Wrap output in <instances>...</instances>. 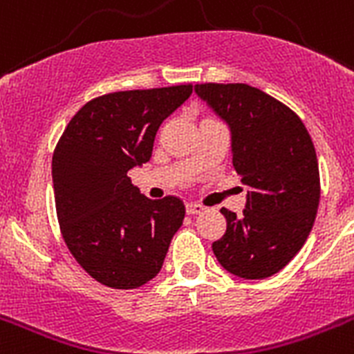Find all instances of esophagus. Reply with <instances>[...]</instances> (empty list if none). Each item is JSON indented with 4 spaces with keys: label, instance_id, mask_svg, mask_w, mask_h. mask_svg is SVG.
I'll use <instances>...</instances> for the list:
<instances>
[{
    "label": "esophagus",
    "instance_id": "34e87169",
    "mask_svg": "<svg viewBox=\"0 0 354 354\" xmlns=\"http://www.w3.org/2000/svg\"><path fill=\"white\" fill-rule=\"evenodd\" d=\"M202 211H204V207H202V205H198V204H187L186 205L187 214H198V212H202Z\"/></svg>",
    "mask_w": 354,
    "mask_h": 354
}]
</instances>
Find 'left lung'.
Wrapping results in <instances>:
<instances>
[{
	"label": "left lung",
	"mask_w": 354,
	"mask_h": 354,
	"mask_svg": "<svg viewBox=\"0 0 354 354\" xmlns=\"http://www.w3.org/2000/svg\"><path fill=\"white\" fill-rule=\"evenodd\" d=\"M232 138V165L248 187L243 216L221 209L227 230L212 243L228 273L262 280L286 268L305 245L321 184L314 143L301 118L245 83L195 84Z\"/></svg>",
	"instance_id": "obj_1"
}]
</instances>
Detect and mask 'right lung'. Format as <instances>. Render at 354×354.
Segmentation results:
<instances>
[{"label": "right lung", "instance_id": "1", "mask_svg": "<svg viewBox=\"0 0 354 354\" xmlns=\"http://www.w3.org/2000/svg\"><path fill=\"white\" fill-rule=\"evenodd\" d=\"M193 84L95 97L65 127L53 154V187L62 236L97 282L136 289L161 271L183 225V200H150L127 171L152 156L162 120Z\"/></svg>", "mask_w": 354, "mask_h": 354}]
</instances>
